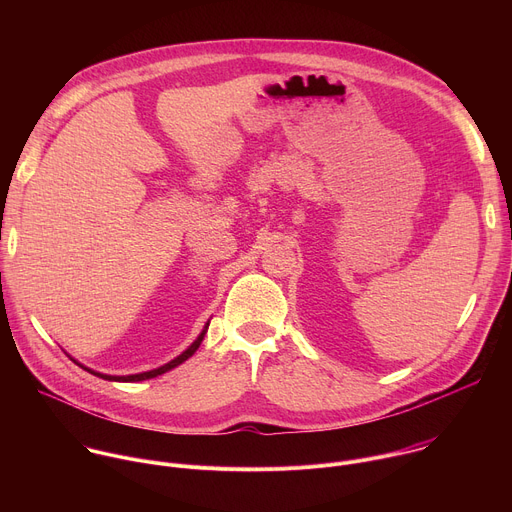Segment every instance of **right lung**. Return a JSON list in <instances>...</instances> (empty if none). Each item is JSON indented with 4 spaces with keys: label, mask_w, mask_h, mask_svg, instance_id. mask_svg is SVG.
<instances>
[{
    "label": "right lung",
    "mask_w": 512,
    "mask_h": 512,
    "mask_svg": "<svg viewBox=\"0 0 512 512\" xmlns=\"http://www.w3.org/2000/svg\"><path fill=\"white\" fill-rule=\"evenodd\" d=\"M206 328H208V324H206ZM206 328L202 330V334L190 344V348L188 350H184L178 358H174V360H170L168 364H164V367H160V369H154V371H148V373H139V375H129V377H109V375H101V373H95V371H91V369H85V371H89V373H93V375H97V377H101V379H107V381H123V383H135V381H145V379H154V377H158V375H164V373H168L170 369H174V367H178V364H182L186 358H190L196 350H198V346H200V342H202V338H204V334H206Z\"/></svg>",
    "instance_id": "right-lung-1"
}]
</instances>
